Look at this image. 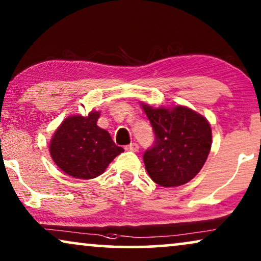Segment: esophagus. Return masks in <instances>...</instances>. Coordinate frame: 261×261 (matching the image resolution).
<instances>
[{"label":"esophagus","instance_id":"34e87169","mask_svg":"<svg viewBox=\"0 0 261 261\" xmlns=\"http://www.w3.org/2000/svg\"><path fill=\"white\" fill-rule=\"evenodd\" d=\"M127 151H132V152H138L139 151V145L137 142H133V144L126 146Z\"/></svg>","mask_w":261,"mask_h":261}]
</instances>
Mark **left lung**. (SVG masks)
Here are the masks:
<instances>
[{"instance_id":"left-lung-1","label":"left lung","mask_w":261,"mask_h":261,"mask_svg":"<svg viewBox=\"0 0 261 261\" xmlns=\"http://www.w3.org/2000/svg\"><path fill=\"white\" fill-rule=\"evenodd\" d=\"M141 107L155 134L154 146L144 154L148 176L165 188L187 184L201 171L212 148L208 120L184 106Z\"/></svg>"}]
</instances>
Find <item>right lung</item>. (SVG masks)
Segmentation results:
<instances>
[{
  "label": "right lung",
  "instance_id": "obj_1",
  "mask_svg": "<svg viewBox=\"0 0 261 261\" xmlns=\"http://www.w3.org/2000/svg\"><path fill=\"white\" fill-rule=\"evenodd\" d=\"M98 117L96 110L87 116H67L49 141V154L56 165L77 179L98 177L123 152L108 132L97 126Z\"/></svg>",
  "mask_w": 261,
  "mask_h": 261
}]
</instances>
